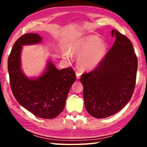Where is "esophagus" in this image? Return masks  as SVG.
Here are the masks:
<instances>
[{
  "instance_id": "esophagus-1",
  "label": "esophagus",
  "mask_w": 147,
  "mask_h": 147,
  "mask_svg": "<svg viewBox=\"0 0 147 147\" xmlns=\"http://www.w3.org/2000/svg\"><path fill=\"white\" fill-rule=\"evenodd\" d=\"M76 78L77 79H79L80 78V75H81V73H80V72L77 71L76 73Z\"/></svg>"
}]
</instances>
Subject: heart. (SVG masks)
Masks as SVG:
<instances>
[{
	"mask_svg": "<svg viewBox=\"0 0 147 147\" xmlns=\"http://www.w3.org/2000/svg\"><path fill=\"white\" fill-rule=\"evenodd\" d=\"M69 51L73 54L78 55L77 67L81 71H90L99 65L106 56L108 45L106 42L96 36L86 37L79 39L69 47ZM65 59H70L71 54L65 53Z\"/></svg>",
	"mask_w": 147,
	"mask_h": 147,
	"instance_id": "1",
	"label": "heart"
}]
</instances>
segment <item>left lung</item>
Wrapping results in <instances>:
<instances>
[{
    "instance_id": "8db88e82",
    "label": "left lung",
    "mask_w": 147,
    "mask_h": 147,
    "mask_svg": "<svg viewBox=\"0 0 147 147\" xmlns=\"http://www.w3.org/2000/svg\"><path fill=\"white\" fill-rule=\"evenodd\" d=\"M113 45L94 70L83 74L86 109L97 119L117 113L130 101L136 85L138 58L130 39L117 30Z\"/></svg>"
}]
</instances>
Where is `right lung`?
I'll return each instance as SVG.
<instances>
[{
	"instance_id": "obj_1",
	"label": "right lung",
	"mask_w": 147,
	"mask_h": 147,
	"mask_svg": "<svg viewBox=\"0 0 147 147\" xmlns=\"http://www.w3.org/2000/svg\"><path fill=\"white\" fill-rule=\"evenodd\" d=\"M38 34H26L17 39L8 60L11 91L20 105L38 117L53 119L63 110L67 96L76 80L71 67L59 70L51 59L40 75L28 77L21 68L23 46L41 43Z\"/></svg>"
}]
</instances>
